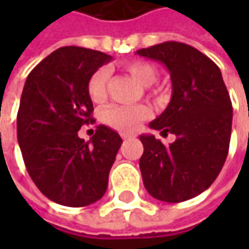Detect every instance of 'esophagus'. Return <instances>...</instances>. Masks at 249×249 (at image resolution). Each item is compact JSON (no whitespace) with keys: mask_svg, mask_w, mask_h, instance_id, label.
Segmentation results:
<instances>
[{"mask_svg":"<svg viewBox=\"0 0 249 249\" xmlns=\"http://www.w3.org/2000/svg\"><path fill=\"white\" fill-rule=\"evenodd\" d=\"M130 137H133V134H122V139L123 140H127Z\"/></svg>","mask_w":249,"mask_h":249,"instance_id":"34e87169","label":"esophagus"}]
</instances>
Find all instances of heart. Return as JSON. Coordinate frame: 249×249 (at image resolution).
<instances>
[{"label":"heart","instance_id":"heart-1","mask_svg":"<svg viewBox=\"0 0 249 249\" xmlns=\"http://www.w3.org/2000/svg\"><path fill=\"white\" fill-rule=\"evenodd\" d=\"M126 71L142 86H151L158 79V69L152 63L145 61H133L126 63ZM109 71L100 68L91 74L87 92L92 102L101 104L107 98V83ZM148 116V109L144 105H110L102 113V120L112 129L129 133L137 127L141 120Z\"/></svg>","mask_w":249,"mask_h":249}]
</instances>
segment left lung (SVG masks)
<instances>
[{
  "instance_id": "8db88e82",
  "label": "left lung",
  "mask_w": 249,
  "mask_h": 249,
  "mask_svg": "<svg viewBox=\"0 0 249 249\" xmlns=\"http://www.w3.org/2000/svg\"><path fill=\"white\" fill-rule=\"evenodd\" d=\"M136 53L163 63L170 73V102L149 127L176 136L169 147L152 134L140 136L144 187L159 201L183 202L204 193L225 165L233 120L230 95L217 65L191 45L166 41Z\"/></svg>"
}]
</instances>
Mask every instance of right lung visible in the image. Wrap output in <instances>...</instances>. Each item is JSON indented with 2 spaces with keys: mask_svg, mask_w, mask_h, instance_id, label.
I'll use <instances>...</instances> for the list:
<instances>
[{
  "mask_svg": "<svg viewBox=\"0 0 249 249\" xmlns=\"http://www.w3.org/2000/svg\"><path fill=\"white\" fill-rule=\"evenodd\" d=\"M112 61L107 53L62 47L29 73L18 112V142L37 188L65 206H87L107 191L109 170L122 145L115 130L100 124L90 141L77 136L92 123L87 84Z\"/></svg>",
  "mask_w": 249,
  "mask_h": 249,
  "instance_id": "add662e5",
  "label": "right lung"
}]
</instances>
